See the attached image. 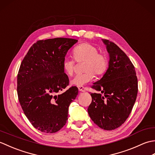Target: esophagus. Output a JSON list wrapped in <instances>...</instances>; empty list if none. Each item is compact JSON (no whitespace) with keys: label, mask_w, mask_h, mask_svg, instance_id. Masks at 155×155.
I'll return each instance as SVG.
<instances>
[{"label":"esophagus","mask_w":155,"mask_h":155,"mask_svg":"<svg viewBox=\"0 0 155 155\" xmlns=\"http://www.w3.org/2000/svg\"><path fill=\"white\" fill-rule=\"evenodd\" d=\"M78 88V91L81 92H85V90H86L84 87H79Z\"/></svg>","instance_id":"obj_1"}]
</instances>
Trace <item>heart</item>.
<instances>
[{"label": "heart", "mask_w": 155, "mask_h": 155, "mask_svg": "<svg viewBox=\"0 0 155 155\" xmlns=\"http://www.w3.org/2000/svg\"><path fill=\"white\" fill-rule=\"evenodd\" d=\"M76 61H85L83 74L75 76L71 81V84L76 87H83L89 83L94 78V73L101 75L106 72L108 68V58L106 54L98 52L97 47L90 43H82L77 46L72 51ZM62 67L66 74L72 75L74 69V62L66 58L62 62Z\"/></svg>", "instance_id": "b5f03b06"}]
</instances>
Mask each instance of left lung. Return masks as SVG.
<instances>
[{"label": "left lung", "instance_id": "8db88e82", "mask_svg": "<svg viewBox=\"0 0 155 155\" xmlns=\"http://www.w3.org/2000/svg\"><path fill=\"white\" fill-rule=\"evenodd\" d=\"M109 55L108 67L92 88V102L88 113L100 128L112 130L119 127L129 116L136 101L138 81L136 71L127 54L114 44L102 39Z\"/></svg>", "mask_w": 155, "mask_h": 155}]
</instances>
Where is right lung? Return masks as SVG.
Instances as JSON below:
<instances>
[{"mask_svg":"<svg viewBox=\"0 0 155 155\" xmlns=\"http://www.w3.org/2000/svg\"><path fill=\"white\" fill-rule=\"evenodd\" d=\"M77 42L67 38L38 41L21 64L17 75L19 103L32 126L41 132L56 133L67 123L69 105L78 91L71 87L61 93L69 83L62 62Z\"/></svg>","mask_w":155,"mask_h":155,"instance_id":"obj_1","label":"right lung"}]
</instances>
